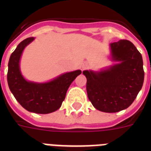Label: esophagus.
<instances>
[{
	"label": "esophagus",
	"mask_w": 151,
	"mask_h": 151,
	"mask_svg": "<svg viewBox=\"0 0 151 151\" xmlns=\"http://www.w3.org/2000/svg\"><path fill=\"white\" fill-rule=\"evenodd\" d=\"M86 67H87V66H86L85 64V65H83V66H82V69H85V68H86Z\"/></svg>",
	"instance_id": "1"
}]
</instances>
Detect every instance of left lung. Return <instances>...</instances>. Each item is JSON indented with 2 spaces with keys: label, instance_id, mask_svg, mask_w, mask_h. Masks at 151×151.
<instances>
[{
  "label": "left lung",
  "instance_id": "left-lung-1",
  "mask_svg": "<svg viewBox=\"0 0 151 151\" xmlns=\"http://www.w3.org/2000/svg\"><path fill=\"white\" fill-rule=\"evenodd\" d=\"M112 59L119 62L101 72L85 70L88 97L100 111L116 113L129 107L142 88L145 78L140 52L128 40L110 44Z\"/></svg>",
  "mask_w": 151,
  "mask_h": 151
}]
</instances>
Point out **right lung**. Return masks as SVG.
I'll use <instances>...</instances> for the list:
<instances>
[{
  "mask_svg": "<svg viewBox=\"0 0 151 151\" xmlns=\"http://www.w3.org/2000/svg\"><path fill=\"white\" fill-rule=\"evenodd\" d=\"M34 39L30 37L23 40L12 53L8 63L7 82L10 91L22 107L29 112L47 114L60 107L69 85L82 71L64 73L46 83L26 81L21 74L19 60L24 48Z\"/></svg>",
  "mask_w": 151,
  "mask_h": 151,
  "instance_id": "right-lung-1",
  "label": "right lung"
}]
</instances>
